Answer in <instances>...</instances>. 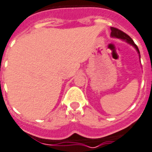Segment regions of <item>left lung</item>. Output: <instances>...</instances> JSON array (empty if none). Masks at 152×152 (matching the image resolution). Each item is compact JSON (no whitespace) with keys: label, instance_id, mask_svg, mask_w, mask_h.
<instances>
[{"label":"left lung","instance_id":"1","mask_svg":"<svg viewBox=\"0 0 152 152\" xmlns=\"http://www.w3.org/2000/svg\"><path fill=\"white\" fill-rule=\"evenodd\" d=\"M111 36L112 37H115V38L121 39H123V40H126V42L128 44H130L132 45L133 46L134 48L137 50V51L138 52V54H140V51L138 50V47L137 46V45L133 42V40L132 39L130 36L128 34H126V33H124L122 30H118L117 28H114V27H111Z\"/></svg>","mask_w":152,"mask_h":152}]
</instances>
